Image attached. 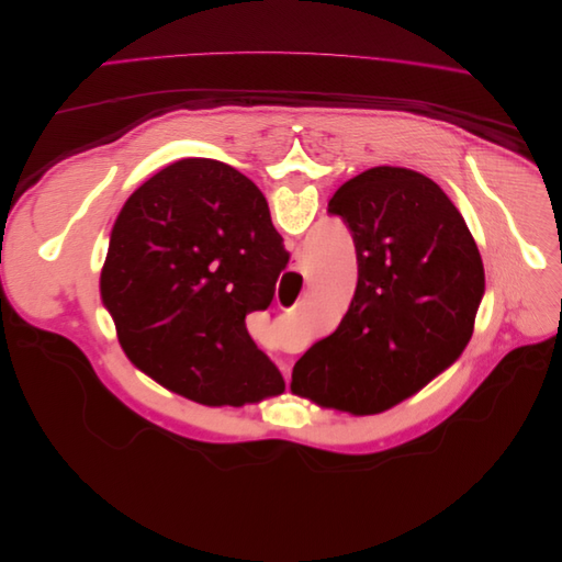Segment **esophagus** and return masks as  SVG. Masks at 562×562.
Here are the masks:
<instances>
[{
	"label": "esophagus",
	"mask_w": 562,
	"mask_h": 562,
	"mask_svg": "<svg viewBox=\"0 0 562 562\" xmlns=\"http://www.w3.org/2000/svg\"><path fill=\"white\" fill-rule=\"evenodd\" d=\"M281 370L285 372V380L290 382V366H285V363H283V366H281Z\"/></svg>",
	"instance_id": "esophagus-1"
}]
</instances>
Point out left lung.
<instances>
[{
  "label": "left lung",
  "instance_id": "obj_1",
  "mask_svg": "<svg viewBox=\"0 0 562 562\" xmlns=\"http://www.w3.org/2000/svg\"><path fill=\"white\" fill-rule=\"evenodd\" d=\"M329 215L352 233L357 290L338 329L292 368L290 389L323 407L378 414L462 355L485 292L483 260L460 210L412 169L347 180Z\"/></svg>",
  "mask_w": 562,
  "mask_h": 562
}]
</instances>
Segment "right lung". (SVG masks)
Masks as SVG:
<instances>
[{
	"mask_svg": "<svg viewBox=\"0 0 562 562\" xmlns=\"http://www.w3.org/2000/svg\"><path fill=\"white\" fill-rule=\"evenodd\" d=\"M288 260L258 187L192 157L125 201L100 292L132 363L194 403L239 407L285 389L245 317L272 304Z\"/></svg>",
	"mask_w": 562,
	"mask_h": 562,
	"instance_id": "1",
	"label": "right lung"
}]
</instances>
